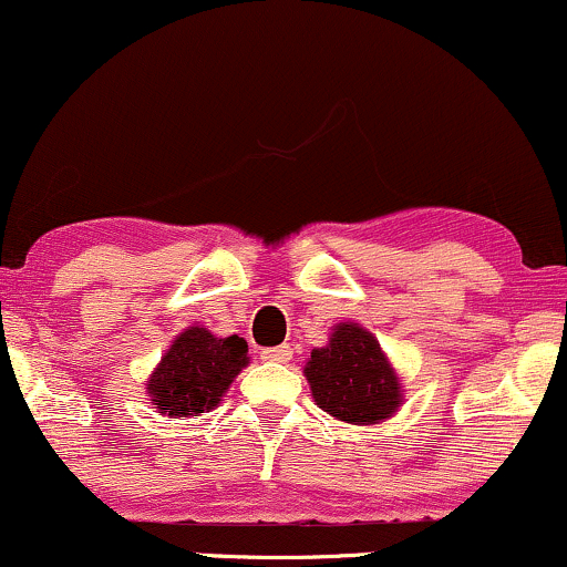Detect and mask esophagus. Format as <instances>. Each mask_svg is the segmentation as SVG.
Here are the masks:
<instances>
[{"instance_id": "obj_1", "label": "esophagus", "mask_w": 567, "mask_h": 567, "mask_svg": "<svg viewBox=\"0 0 567 567\" xmlns=\"http://www.w3.org/2000/svg\"><path fill=\"white\" fill-rule=\"evenodd\" d=\"M260 360H265V362H289L291 360V347L289 344H281V347L262 349Z\"/></svg>"}]
</instances>
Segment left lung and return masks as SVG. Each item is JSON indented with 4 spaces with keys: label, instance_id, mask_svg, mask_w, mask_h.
I'll list each match as a JSON object with an SVG mask.
<instances>
[{
    "label": "left lung",
    "instance_id": "8db88e82",
    "mask_svg": "<svg viewBox=\"0 0 567 567\" xmlns=\"http://www.w3.org/2000/svg\"><path fill=\"white\" fill-rule=\"evenodd\" d=\"M305 375L318 408L344 423L373 425L402 408V383L360 323L333 326L328 344L310 352Z\"/></svg>",
    "mask_w": 567,
    "mask_h": 567
}]
</instances>
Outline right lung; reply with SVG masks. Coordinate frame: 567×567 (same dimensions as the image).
<instances>
[{"label":"right lung","instance_id":"1","mask_svg":"<svg viewBox=\"0 0 567 567\" xmlns=\"http://www.w3.org/2000/svg\"><path fill=\"white\" fill-rule=\"evenodd\" d=\"M247 365V341L218 339L207 328L188 326L152 370L146 394L163 415H199L218 408L220 396Z\"/></svg>","mask_w":567,"mask_h":567}]
</instances>
